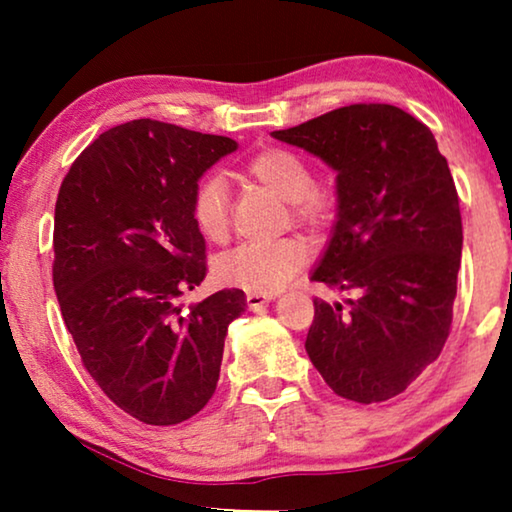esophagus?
Masks as SVG:
<instances>
[{"instance_id":"34e87169","label":"esophagus","mask_w":512,"mask_h":512,"mask_svg":"<svg viewBox=\"0 0 512 512\" xmlns=\"http://www.w3.org/2000/svg\"><path fill=\"white\" fill-rule=\"evenodd\" d=\"M268 303H272V293H247L249 310H261Z\"/></svg>"}]
</instances>
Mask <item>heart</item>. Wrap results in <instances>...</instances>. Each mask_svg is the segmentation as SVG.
<instances>
[{"label": "heart", "instance_id": "b5f03b06", "mask_svg": "<svg viewBox=\"0 0 512 512\" xmlns=\"http://www.w3.org/2000/svg\"><path fill=\"white\" fill-rule=\"evenodd\" d=\"M249 181H256L279 198L291 202L293 221L305 228H324L331 221L335 198L328 188L314 186L312 167L296 151L272 149L258 151L242 167ZM228 188L219 177H205L191 193V221L207 242H223L230 230ZM307 247L303 240L284 237L277 242H247L223 254L216 261L219 282L249 293H275L303 268Z\"/></svg>", "mask_w": 512, "mask_h": 512}]
</instances>
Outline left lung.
<instances>
[{
	"label": "left lung",
	"mask_w": 512,
	"mask_h": 512,
	"mask_svg": "<svg viewBox=\"0 0 512 512\" xmlns=\"http://www.w3.org/2000/svg\"><path fill=\"white\" fill-rule=\"evenodd\" d=\"M272 137L338 172V221L312 282L354 298H314L307 356L347 401L394 398L450 335L464 233L447 160L391 104H349Z\"/></svg>",
	"instance_id": "left-lung-1"
}]
</instances>
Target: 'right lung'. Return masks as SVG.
<instances>
[{
  "mask_svg": "<svg viewBox=\"0 0 512 512\" xmlns=\"http://www.w3.org/2000/svg\"><path fill=\"white\" fill-rule=\"evenodd\" d=\"M237 149L139 118L102 132L69 167L55 202L53 286L90 377L153 426L198 415L221 373L228 324L247 298L223 289L184 310L207 275L191 193Z\"/></svg>",
  "mask_w": 512,
  "mask_h": 512,
  "instance_id": "obj_1",
  "label": "right lung"
}]
</instances>
